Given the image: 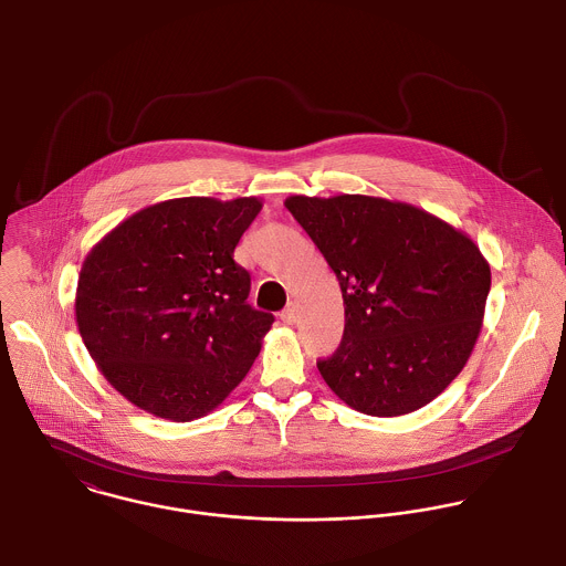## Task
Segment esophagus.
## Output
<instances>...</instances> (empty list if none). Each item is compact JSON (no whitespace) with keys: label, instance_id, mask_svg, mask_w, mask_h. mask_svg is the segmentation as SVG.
<instances>
[{"label":"esophagus","instance_id":"obj_1","mask_svg":"<svg viewBox=\"0 0 566 566\" xmlns=\"http://www.w3.org/2000/svg\"><path fill=\"white\" fill-rule=\"evenodd\" d=\"M282 322L284 324H295V319H297V313H295V306L293 304H289L284 311H282Z\"/></svg>","mask_w":566,"mask_h":566}]
</instances>
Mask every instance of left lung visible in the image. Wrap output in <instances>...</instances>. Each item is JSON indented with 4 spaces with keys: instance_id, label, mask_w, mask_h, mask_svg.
Here are the masks:
<instances>
[{
    "instance_id": "8db88e82",
    "label": "left lung",
    "mask_w": 566,
    "mask_h": 566,
    "mask_svg": "<svg viewBox=\"0 0 566 566\" xmlns=\"http://www.w3.org/2000/svg\"><path fill=\"white\" fill-rule=\"evenodd\" d=\"M284 207L335 271L346 326L317 368L353 410L401 417L468 364L485 317L490 262L470 235L408 202L342 193Z\"/></svg>"
}]
</instances>
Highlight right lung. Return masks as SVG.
Returning <instances> with one entry per match:
<instances>
[{
    "mask_svg": "<svg viewBox=\"0 0 566 566\" xmlns=\"http://www.w3.org/2000/svg\"><path fill=\"white\" fill-rule=\"evenodd\" d=\"M260 209L253 196L156 202L83 260L74 300L81 339L136 408L193 421L247 377L273 315L247 304L251 277L233 249Z\"/></svg>",
    "mask_w": 566,
    "mask_h": 566,
    "instance_id": "1",
    "label": "right lung"
}]
</instances>
